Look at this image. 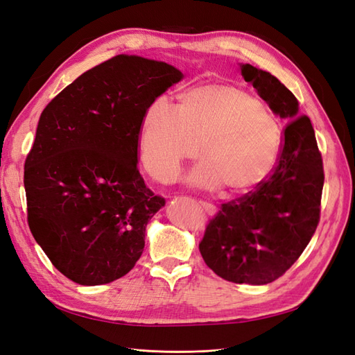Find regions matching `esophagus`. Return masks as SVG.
Wrapping results in <instances>:
<instances>
[{
    "label": "esophagus",
    "instance_id": "34e87169",
    "mask_svg": "<svg viewBox=\"0 0 355 355\" xmlns=\"http://www.w3.org/2000/svg\"><path fill=\"white\" fill-rule=\"evenodd\" d=\"M198 204H200V207L209 214V216H213V214H216V207H214L213 204L206 202V201H200Z\"/></svg>",
    "mask_w": 355,
    "mask_h": 355
}]
</instances>
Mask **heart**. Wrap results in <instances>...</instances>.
<instances>
[{
	"label": "heart",
	"mask_w": 355,
	"mask_h": 355,
	"mask_svg": "<svg viewBox=\"0 0 355 355\" xmlns=\"http://www.w3.org/2000/svg\"><path fill=\"white\" fill-rule=\"evenodd\" d=\"M141 157L158 182L173 180L180 164L201 163L188 184L241 196L271 175L282 153L278 118L254 93L232 84H204L180 98L178 111L155 99L144 112Z\"/></svg>",
	"instance_id": "heart-1"
}]
</instances>
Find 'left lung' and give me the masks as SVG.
Returning a JSON list of instances; mask_svg holds the SVG:
<instances>
[{
    "label": "left lung",
    "mask_w": 355,
    "mask_h": 355,
    "mask_svg": "<svg viewBox=\"0 0 355 355\" xmlns=\"http://www.w3.org/2000/svg\"><path fill=\"white\" fill-rule=\"evenodd\" d=\"M240 69L271 111L287 121L282 153L259 187L222 204L200 253L223 280L261 286L282 277L313 239L324 171L313 124L306 115L299 116L295 94L270 72L249 63Z\"/></svg>",
    "instance_id": "obj_1"
}]
</instances>
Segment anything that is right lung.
Returning a JSON list of instances; mask_svg holds the SVG:
<instances>
[{
    "label": "right lung",
    "mask_w": 355,
    "mask_h": 355,
    "mask_svg": "<svg viewBox=\"0 0 355 355\" xmlns=\"http://www.w3.org/2000/svg\"><path fill=\"white\" fill-rule=\"evenodd\" d=\"M182 78L166 62L118 55L42 111L25 161L28 225L73 283H111L141 257L146 225L166 204L137 170L142 116Z\"/></svg>",
    "instance_id": "right-lung-1"
}]
</instances>
